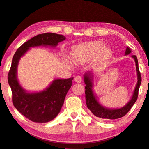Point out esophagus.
Returning <instances> with one entry per match:
<instances>
[{
    "instance_id": "obj_1",
    "label": "esophagus",
    "mask_w": 149,
    "mask_h": 149,
    "mask_svg": "<svg viewBox=\"0 0 149 149\" xmlns=\"http://www.w3.org/2000/svg\"><path fill=\"white\" fill-rule=\"evenodd\" d=\"M74 81H75V82H76V83H80V82H82V78H81L80 76H76V78H75Z\"/></svg>"
}]
</instances>
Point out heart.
I'll return each instance as SVG.
<instances>
[{"label":"heart","mask_w":149,"mask_h":149,"mask_svg":"<svg viewBox=\"0 0 149 149\" xmlns=\"http://www.w3.org/2000/svg\"><path fill=\"white\" fill-rule=\"evenodd\" d=\"M110 54V49L105 47L104 43L99 41L79 44L71 51V55L74 60L82 63L88 62L100 54L104 56H108Z\"/></svg>","instance_id":"1"}]
</instances>
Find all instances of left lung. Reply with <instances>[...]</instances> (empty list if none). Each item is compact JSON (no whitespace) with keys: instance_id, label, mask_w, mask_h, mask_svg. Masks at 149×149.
<instances>
[{"instance_id":"left-lung-1","label":"left lung","mask_w":149,"mask_h":149,"mask_svg":"<svg viewBox=\"0 0 149 149\" xmlns=\"http://www.w3.org/2000/svg\"><path fill=\"white\" fill-rule=\"evenodd\" d=\"M131 53H132V49L130 47H127L125 55H128ZM130 56L134 59L135 63H136L137 83L130 100L121 108H110L103 106L99 101L97 96L93 90L95 73L92 71H89L84 74V84H86V86H85V98H86L87 108L97 117L101 118H108V119H116V118L123 117L130 111L133 105L136 102L137 99H138V91H139L140 86L141 84L142 79L139 71V67H138V58H137L136 55H132Z\"/></svg>"}]
</instances>
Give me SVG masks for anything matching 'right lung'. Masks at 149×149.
<instances>
[{
  "label": "right lung",
  "mask_w": 149,
  "mask_h": 149,
  "mask_svg": "<svg viewBox=\"0 0 149 149\" xmlns=\"http://www.w3.org/2000/svg\"><path fill=\"white\" fill-rule=\"evenodd\" d=\"M62 35L52 33L37 35L23 43L13 57L8 74V82L12 91V101L15 108L25 117L35 123H47L53 120L60 112L65 98L72 85L73 78H56L45 89L28 91L19 84L17 67L22 57L31 47H56L58 43L65 40Z\"/></svg>",
  "instance_id": "add662e5"
}]
</instances>
